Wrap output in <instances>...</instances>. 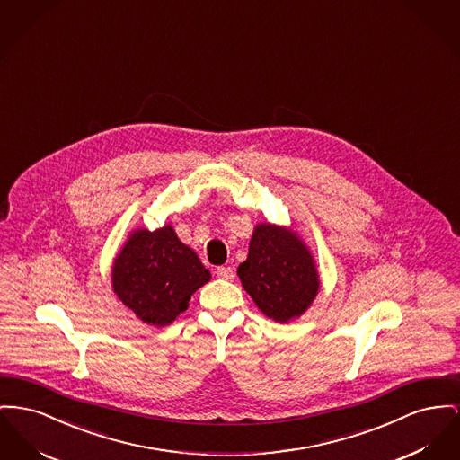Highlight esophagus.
Listing matches in <instances>:
<instances>
[{
    "mask_svg": "<svg viewBox=\"0 0 460 460\" xmlns=\"http://www.w3.org/2000/svg\"><path fill=\"white\" fill-rule=\"evenodd\" d=\"M217 278H220V279H227V281H231V279H234V270L233 268H229V266H222V268H217L216 270Z\"/></svg>",
    "mask_w": 460,
    "mask_h": 460,
    "instance_id": "34e87169",
    "label": "esophagus"
}]
</instances>
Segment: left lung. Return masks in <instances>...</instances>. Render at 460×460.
I'll return each instance as SVG.
<instances>
[{
	"label": "left lung",
	"mask_w": 460,
	"mask_h": 460,
	"mask_svg": "<svg viewBox=\"0 0 460 460\" xmlns=\"http://www.w3.org/2000/svg\"><path fill=\"white\" fill-rule=\"evenodd\" d=\"M238 276L257 307L278 323L304 314L320 290V276L307 246L294 231L270 222L253 229Z\"/></svg>",
	"instance_id": "left-lung-1"
}]
</instances>
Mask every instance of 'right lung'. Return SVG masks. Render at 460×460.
<instances>
[{
    "label": "right lung",
    "mask_w": 460,
    "mask_h": 460,
    "mask_svg": "<svg viewBox=\"0 0 460 460\" xmlns=\"http://www.w3.org/2000/svg\"><path fill=\"white\" fill-rule=\"evenodd\" d=\"M112 290L144 323L166 326L190 305V296L210 281L194 250L173 227L137 229L112 264Z\"/></svg>",
    "instance_id": "1"
}]
</instances>
